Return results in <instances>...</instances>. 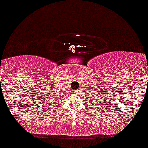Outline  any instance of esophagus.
<instances>
[{
  "instance_id": "esophagus-1",
  "label": "esophagus",
  "mask_w": 148,
  "mask_h": 148,
  "mask_svg": "<svg viewBox=\"0 0 148 148\" xmlns=\"http://www.w3.org/2000/svg\"><path fill=\"white\" fill-rule=\"evenodd\" d=\"M74 92H75V93H77V92H78V90H75L74 91Z\"/></svg>"
}]
</instances>
